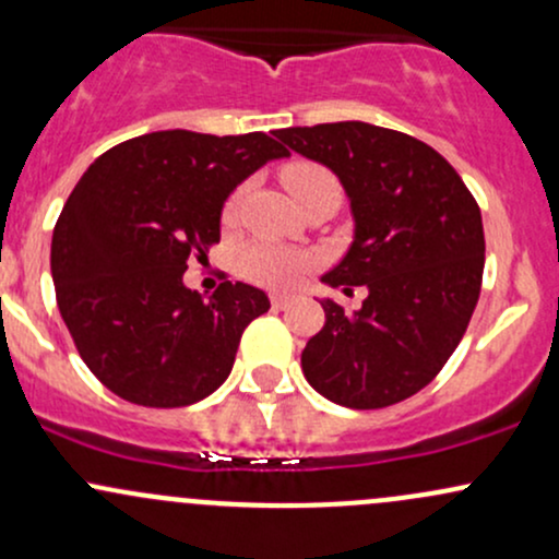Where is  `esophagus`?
Segmentation results:
<instances>
[{
	"mask_svg": "<svg viewBox=\"0 0 559 559\" xmlns=\"http://www.w3.org/2000/svg\"><path fill=\"white\" fill-rule=\"evenodd\" d=\"M294 302H297V297H294V294H273V297H270V305H273L275 310L292 308Z\"/></svg>",
	"mask_w": 559,
	"mask_h": 559,
	"instance_id": "esophagus-1",
	"label": "esophagus"
}]
</instances>
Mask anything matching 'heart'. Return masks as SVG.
Wrapping results in <instances>:
<instances>
[{"instance_id": "obj_1", "label": "heart", "mask_w": 559, "mask_h": 559, "mask_svg": "<svg viewBox=\"0 0 559 559\" xmlns=\"http://www.w3.org/2000/svg\"><path fill=\"white\" fill-rule=\"evenodd\" d=\"M281 182L292 193V199L305 201L310 193L321 188H336L334 175L321 164L312 162H292L281 169ZM238 212V193L225 204L223 219L233 223ZM312 257L305 251L278 247V243H251L238 257V270L243 278L254 281V284L273 286V289H286V286L297 284L299 275L310 267Z\"/></svg>"}]
</instances>
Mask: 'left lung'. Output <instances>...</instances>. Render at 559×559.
Returning a JSON list of instances; mask_svg holds the SVG:
<instances>
[{
	"label": "left lung",
	"mask_w": 559,
	"mask_h": 559,
	"mask_svg": "<svg viewBox=\"0 0 559 559\" xmlns=\"http://www.w3.org/2000/svg\"><path fill=\"white\" fill-rule=\"evenodd\" d=\"M275 138L340 177L353 243L323 275L366 286L358 310L323 297L326 323L302 349L312 390L347 408H384L427 388L462 342L480 297V206L456 169L411 134L366 121L289 127Z\"/></svg>",
	"instance_id": "8db88e82"
}]
</instances>
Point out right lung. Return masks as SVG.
<instances>
[{"mask_svg":"<svg viewBox=\"0 0 559 559\" xmlns=\"http://www.w3.org/2000/svg\"><path fill=\"white\" fill-rule=\"evenodd\" d=\"M289 151L265 132L164 130L90 164L52 230V284L73 345L110 392L148 408L204 401L228 379L243 329L270 310L257 286L210 299L182 275L219 241L228 195Z\"/></svg>","mask_w":559,"mask_h":559,"instance_id":"add662e5","label":"right lung"}]
</instances>
